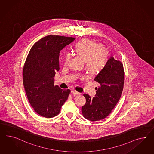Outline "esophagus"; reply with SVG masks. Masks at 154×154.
Here are the masks:
<instances>
[{"label": "esophagus", "mask_w": 154, "mask_h": 154, "mask_svg": "<svg viewBox=\"0 0 154 154\" xmlns=\"http://www.w3.org/2000/svg\"><path fill=\"white\" fill-rule=\"evenodd\" d=\"M72 92L73 94H75V95H79V94H80L79 92L77 91H75V90H74L72 91Z\"/></svg>", "instance_id": "esophagus-1"}]
</instances>
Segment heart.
<instances>
[{"instance_id":"1","label":"heart","mask_w":154,"mask_h":154,"mask_svg":"<svg viewBox=\"0 0 154 154\" xmlns=\"http://www.w3.org/2000/svg\"><path fill=\"white\" fill-rule=\"evenodd\" d=\"M74 50L85 60L86 68L92 75L102 71L108 60V49L90 39H83L78 42L75 46ZM69 59L70 54L66 53L63 58V64L66 65Z\"/></svg>"}]
</instances>
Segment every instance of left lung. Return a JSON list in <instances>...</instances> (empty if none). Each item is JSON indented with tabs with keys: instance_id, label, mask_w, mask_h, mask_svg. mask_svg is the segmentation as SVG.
Here are the masks:
<instances>
[{
	"instance_id": "8db88e82",
	"label": "left lung",
	"mask_w": 154,
	"mask_h": 154,
	"mask_svg": "<svg viewBox=\"0 0 154 154\" xmlns=\"http://www.w3.org/2000/svg\"><path fill=\"white\" fill-rule=\"evenodd\" d=\"M94 80L100 84L95 96L83 94L86 102L82 107L83 116L91 121H100L108 116L121 98L125 81L122 63L112 57Z\"/></svg>"
}]
</instances>
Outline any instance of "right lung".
Wrapping results in <instances>:
<instances>
[{
  "label": "right lung",
  "instance_id": "right-lung-1",
  "mask_svg": "<svg viewBox=\"0 0 154 154\" xmlns=\"http://www.w3.org/2000/svg\"><path fill=\"white\" fill-rule=\"evenodd\" d=\"M75 38L46 36L34 44L26 59L22 73L25 91L35 112L43 117L57 116L71 92L54 86V77L60 69V51Z\"/></svg>",
  "mask_w": 154,
  "mask_h": 154
}]
</instances>
